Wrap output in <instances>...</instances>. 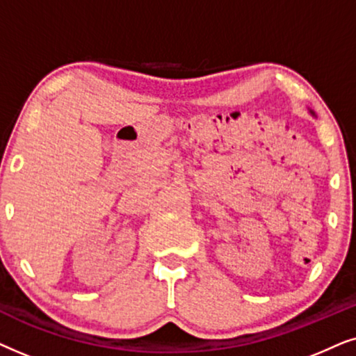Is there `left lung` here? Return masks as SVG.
Here are the masks:
<instances>
[{
    "instance_id": "left-lung-1",
    "label": "left lung",
    "mask_w": 356,
    "mask_h": 356,
    "mask_svg": "<svg viewBox=\"0 0 356 356\" xmlns=\"http://www.w3.org/2000/svg\"><path fill=\"white\" fill-rule=\"evenodd\" d=\"M309 111H311V110H309ZM311 113H313V111H311ZM313 115H314V113H313Z\"/></svg>"
}]
</instances>
